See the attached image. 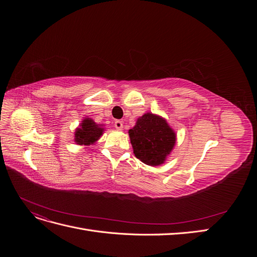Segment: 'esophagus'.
I'll return each mask as SVG.
<instances>
[{
    "label": "esophagus",
    "instance_id": "obj_1",
    "mask_svg": "<svg viewBox=\"0 0 257 257\" xmlns=\"http://www.w3.org/2000/svg\"><path fill=\"white\" fill-rule=\"evenodd\" d=\"M114 127L116 128V130H122L123 128V123H122V121H120V120H116V121H114Z\"/></svg>",
    "mask_w": 257,
    "mask_h": 257
}]
</instances>
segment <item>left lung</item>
Segmentation results:
<instances>
[{"instance_id": "8db88e82", "label": "left lung", "mask_w": 257, "mask_h": 257, "mask_svg": "<svg viewBox=\"0 0 257 257\" xmlns=\"http://www.w3.org/2000/svg\"><path fill=\"white\" fill-rule=\"evenodd\" d=\"M135 157L149 166L165 163L177 142L176 132L163 116L146 112L128 130Z\"/></svg>"}]
</instances>
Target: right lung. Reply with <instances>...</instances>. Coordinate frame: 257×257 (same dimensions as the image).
Wrapping results in <instances>:
<instances>
[{
  "label": "right lung",
  "mask_w": 257,
  "mask_h": 257,
  "mask_svg": "<svg viewBox=\"0 0 257 257\" xmlns=\"http://www.w3.org/2000/svg\"><path fill=\"white\" fill-rule=\"evenodd\" d=\"M104 124H97L93 119L85 116L75 131V143L82 147L95 145L104 134Z\"/></svg>",
  "instance_id": "add662e5"
}]
</instances>
